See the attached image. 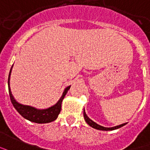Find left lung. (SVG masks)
Listing matches in <instances>:
<instances>
[{
	"label": "left lung",
	"instance_id": "1",
	"mask_svg": "<svg viewBox=\"0 0 150 150\" xmlns=\"http://www.w3.org/2000/svg\"><path fill=\"white\" fill-rule=\"evenodd\" d=\"M84 117H85V120L87 122V124H88V125H90L91 127L94 128L96 129H99V130H113V129H118V128H121L122 126H124L125 124H122L120 125H117V126H115V127H112V128H105L103 127V126H100L99 125H98L97 123H95L94 121H93L91 119H89L86 115V112H85V110H84Z\"/></svg>",
	"mask_w": 150,
	"mask_h": 150
}]
</instances>
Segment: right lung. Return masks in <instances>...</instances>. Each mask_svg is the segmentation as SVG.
Segmentation results:
<instances>
[{
	"label": "right lung",
	"instance_id": "right-lung-1",
	"mask_svg": "<svg viewBox=\"0 0 150 150\" xmlns=\"http://www.w3.org/2000/svg\"><path fill=\"white\" fill-rule=\"evenodd\" d=\"M11 70H12V68H11L9 75H8V93H9V96H10L11 102L13 104L14 108L17 110V112H19L23 117H25V118L30 121L35 122V123H49V122H51V121H55L60 112H61V110H62V100L64 99L65 94L67 93L68 90L70 88V86H68L67 88L64 89V93L62 94V97L55 105L50 107L49 109H46V110H37V109L33 108L31 106L21 105V104L17 103V101L15 100L14 98L13 97L12 93H11L10 88H9V76H10Z\"/></svg>",
	"mask_w": 150,
	"mask_h": 150
}]
</instances>
